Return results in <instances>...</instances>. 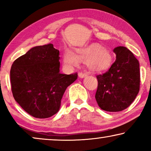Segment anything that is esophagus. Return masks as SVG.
Masks as SVG:
<instances>
[{"mask_svg":"<svg viewBox=\"0 0 151 151\" xmlns=\"http://www.w3.org/2000/svg\"><path fill=\"white\" fill-rule=\"evenodd\" d=\"M86 76V73H78V77L80 78H84Z\"/></svg>","mask_w":151,"mask_h":151,"instance_id":"esophagus-1","label":"esophagus"}]
</instances>
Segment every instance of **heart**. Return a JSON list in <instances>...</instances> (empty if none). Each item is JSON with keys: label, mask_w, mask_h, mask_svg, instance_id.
<instances>
[{"label": "heart", "mask_w": 151, "mask_h": 151, "mask_svg": "<svg viewBox=\"0 0 151 151\" xmlns=\"http://www.w3.org/2000/svg\"><path fill=\"white\" fill-rule=\"evenodd\" d=\"M76 53L67 49L63 54V63L67 67H78L80 61L85 60L86 67L91 71H104L112 65L113 56L108 48L98 43L86 45L75 49Z\"/></svg>", "instance_id": "1"}]
</instances>
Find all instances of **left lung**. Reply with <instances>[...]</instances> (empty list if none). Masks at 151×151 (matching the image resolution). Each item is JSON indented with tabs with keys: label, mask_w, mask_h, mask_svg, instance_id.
Returning a JSON list of instances; mask_svg holds the SVG:
<instances>
[{
	"label": "left lung",
	"mask_w": 151,
	"mask_h": 151,
	"mask_svg": "<svg viewBox=\"0 0 151 151\" xmlns=\"http://www.w3.org/2000/svg\"><path fill=\"white\" fill-rule=\"evenodd\" d=\"M116 60L108 71L97 76L96 102L102 110L117 112L124 110L135 100L139 91V63L125 47L113 49Z\"/></svg>",
	"instance_id": "obj_1"
}]
</instances>
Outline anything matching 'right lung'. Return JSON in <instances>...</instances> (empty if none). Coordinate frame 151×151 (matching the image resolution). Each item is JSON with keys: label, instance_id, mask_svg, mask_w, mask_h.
Instances as JSON below:
<instances>
[{"label": "right lung", "instance_id": "add662e5", "mask_svg": "<svg viewBox=\"0 0 151 151\" xmlns=\"http://www.w3.org/2000/svg\"><path fill=\"white\" fill-rule=\"evenodd\" d=\"M60 52L52 44L36 46L16 60L10 70L16 102L36 118H47L60 110L66 88L78 74L60 73Z\"/></svg>", "mask_w": 151, "mask_h": 151}]
</instances>
